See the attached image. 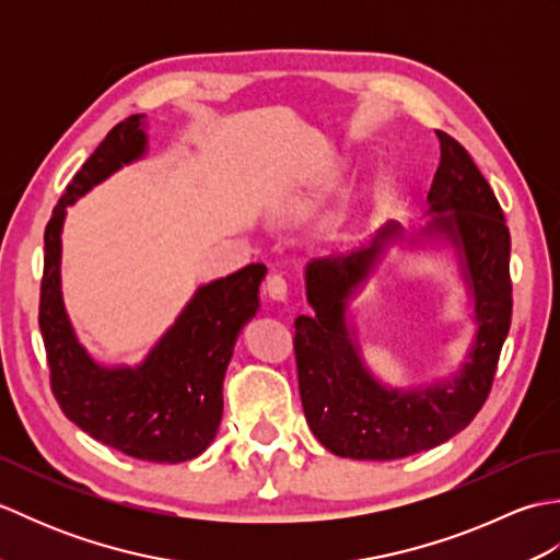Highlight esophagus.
<instances>
[{"label": "esophagus", "mask_w": 560, "mask_h": 560, "mask_svg": "<svg viewBox=\"0 0 560 560\" xmlns=\"http://www.w3.org/2000/svg\"><path fill=\"white\" fill-rule=\"evenodd\" d=\"M265 289H267L271 301L283 303V301L289 299V283H287V279L281 277V273H271V277L267 279V287Z\"/></svg>", "instance_id": "34e87169"}]
</instances>
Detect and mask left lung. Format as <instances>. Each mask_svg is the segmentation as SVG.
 <instances>
[{
    "mask_svg": "<svg viewBox=\"0 0 560 560\" xmlns=\"http://www.w3.org/2000/svg\"><path fill=\"white\" fill-rule=\"evenodd\" d=\"M440 165L421 229L457 249L474 295L477 335L455 377L416 389L373 377L347 325V301L368 279L385 243L399 237L387 223L371 245L313 259L305 293L313 315L295 317V365L307 425L329 452L351 459H399L431 450L471 423L489 397L513 317L510 231L491 185L457 139L440 132Z\"/></svg>",
    "mask_w": 560,
    "mask_h": 560,
    "instance_id": "1",
    "label": "left lung"
}]
</instances>
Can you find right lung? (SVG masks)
I'll return each instance as SVG.
<instances>
[{
    "label": "right lung",
    "mask_w": 560,
    "mask_h": 560,
    "mask_svg": "<svg viewBox=\"0 0 560 560\" xmlns=\"http://www.w3.org/2000/svg\"><path fill=\"white\" fill-rule=\"evenodd\" d=\"M144 115L115 125L81 165L45 225L40 331L52 395L69 421L103 445L147 462H187L217 438L223 377L235 339L259 307L265 265L199 287L175 325L139 365H101L81 347L65 311L59 259L67 207L93 185L144 156Z\"/></svg>",
    "instance_id": "1"
}]
</instances>
